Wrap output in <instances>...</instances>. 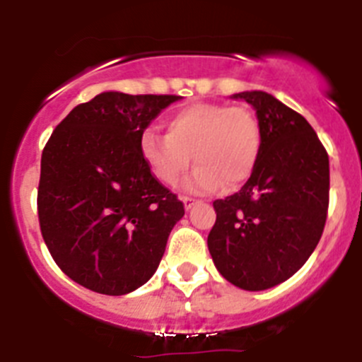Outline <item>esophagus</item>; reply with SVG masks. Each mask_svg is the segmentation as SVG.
Listing matches in <instances>:
<instances>
[{
  "instance_id": "esophagus-1",
  "label": "esophagus",
  "mask_w": 362,
  "mask_h": 362,
  "mask_svg": "<svg viewBox=\"0 0 362 362\" xmlns=\"http://www.w3.org/2000/svg\"><path fill=\"white\" fill-rule=\"evenodd\" d=\"M181 201H183V203H185V209H187V210H190L192 206H194V204L197 203V199H194V197H188V196L181 197Z\"/></svg>"
}]
</instances>
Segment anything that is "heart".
I'll return each mask as SVG.
<instances>
[{
    "label": "heart",
    "mask_w": 362,
    "mask_h": 362,
    "mask_svg": "<svg viewBox=\"0 0 362 362\" xmlns=\"http://www.w3.org/2000/svg\"><path fill=\"white\" fill-rule=\"evenodd\" d=\"M166 134L145 130L139 139L148 170L166 187H174L197 165L185 187L192 192H233L257 170L264 146L263 124L243 105L192 103L163 121Z\"/></svg>",
    "instance_id": "b5f03b06"
}]
</instances>
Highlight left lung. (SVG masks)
Masks as SVG:
<instances>
[{
    "label": "left lung",
    "instance_id": "1",
    "mask_svg": "<svg viewBox=\"0 0 362 362\" xmlns=\"http://www.w3.org/2000/svg\"><path fill=\"white\" fill-rule=\"evenodd\" d=\"M263 124L257 170L233 196L214 201V264L243 290L290 279L315 250L330 201V161L305 117L267 92H241Z\"/></svg>",
    "mask_w": 362,
    "mask_h": 362
}]
</instances>
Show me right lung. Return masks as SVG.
<instances>
[{
  "instance_id": "obj_1",
  "label": "right lung",
  "mask_w": 362,
  "mask_h": 362,
  "mask_svg": "<svg viewBox=\"0 0 362 362\" xmlns=\"http://www.w3.org/2000/svg\"><path fill=\"white\" fill-rule=\"evenodd\" d=\"M179 95L103 92L70 110L41 153L37 217L56 264L92 292L145 284L185 204L141 158L150 121Z\"/></svg>"
}]
</instances>
